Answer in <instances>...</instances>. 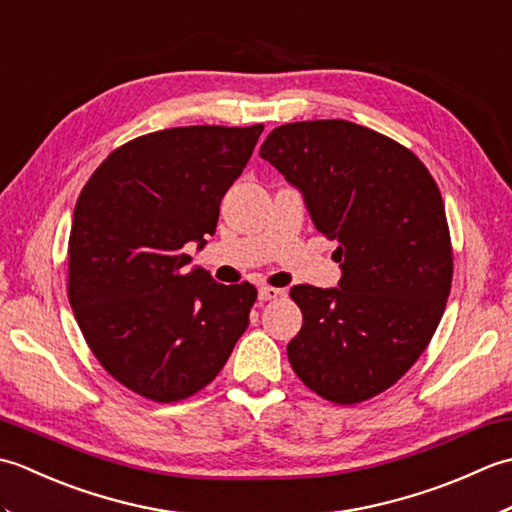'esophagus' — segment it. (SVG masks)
<instances>
[{"mask_svg":"<svg viewBox=\"0 0 512 512\" xmlns=\"http://www.w3.org/2000/svg\"><path fill=\"white\" fill-rule=\"evenodd\" d=\"M279 297H284V290H279V288H270V286H264V288H259V301H275V299H279Z\"/></svg>","mask_w":512,"mask_h":512,"instance_id":"1","label":"esophagus"}]
</instances>
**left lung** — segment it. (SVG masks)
<instances>
[{"instance_id": "1", "label": "left lung", "mask_w": 512, "mask_h": 512, "mask_svg": "<svg viewBox=\"0 0 512 512\" xmlns=\"http://www.w3.org/2000/svg\"><path fill=\"white\" fill-rule=\"evenodd\" d=\"M259 156L336 239L339 288L292 286L303 314L288 361L314 394L356 405L389 389L427 350L453 279L436 180L396 140L350 121L275 127Z\"/></svg>"}]
</instances>
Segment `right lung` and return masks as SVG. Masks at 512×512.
Listing matches in <instances>:
<instances>
[{
    "instance_id": "right-lung-1",
    "label": "right lung",
    "mask_w": 512,
    "mask_h": 512,
    "mask_svg": "<svg viewBox=\"0 0 512 512\" xmlns=\"http://www.w3.org/2000/svg\"><path fill=\"white\" fill-rule=\"evenodd\" d=\"M264 125L162 129L114 149L74 206L68 297L105 372L134 394L178 402L198 394L231 356L257 299L222 286L184 244H206L220 202Z\"/></svg>"
}]
</instances>
